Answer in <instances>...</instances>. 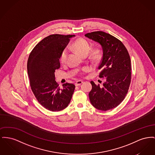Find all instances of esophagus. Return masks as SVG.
Returning a JSON list of instances; mask_svg holds the SVG:
<instances>
[{
    "label": "esophagus",
    "mask_w": 155,
    "mask_h": 155,
    "mask_svg": "<svg viewBox=\"0 0 155 155\" xmlns=\"http://www.w3.org/2000/svg\"><path fill=\"white\" fill-rule=\"evenodd\" d=\"M83 81H81V80H78V81H76L75 83V85H76V86H79V85H80L81 84H82Z\"/></svg>",
    "instance_id": "34e87169"
}]
</instances>
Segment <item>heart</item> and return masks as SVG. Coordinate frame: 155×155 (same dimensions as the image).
<instances>
[{
	"label": "heart",
	"instance_id": "b5f03b06",
	"mask_svg": "<svg viewBox=\"0 0 155 155\" xmlns=\"http://www.w3.org/2000/svg\"><path fill=\"white\" fill-rule=\"evenodd\" d=\"M73 47L82 56L87 55L90 53L91 49V46L90 43L85 39L82 38H79L77 39L73 44ZM68 54V50L67 48H64L59 56V61L61 64L65 63L67 56ZM102 54V50L100 48H95L91 51V58L94 61H98ZM88 70L87 68H85L83 69L84 72H87Z\"/></svg>",
	"mask_w": 155,
	"mask_h": 155
}]
</instances>
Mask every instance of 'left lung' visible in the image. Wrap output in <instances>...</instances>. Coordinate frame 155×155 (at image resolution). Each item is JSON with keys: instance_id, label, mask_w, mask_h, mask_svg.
<instances>
[{"instance_id": "obj_1", "label": "left lung", "mask_w": 155, "mask_h": 155, "mask_svg": "<svg viewBox=\"0 0 155 155\" xmlns=\"http://www.w3.org/2000/svg\"><path fill=\"white\" fill-rule=\"evenodd\" d=\"M100 44L103 56L98 69L99 77L104 78L102 87L91 81L89 93L91 104L97 109L106 111L114 109L123 101L131 81V63L127 49L119 40L102 31L85 35Z\"/></svg>"}]
</instances>
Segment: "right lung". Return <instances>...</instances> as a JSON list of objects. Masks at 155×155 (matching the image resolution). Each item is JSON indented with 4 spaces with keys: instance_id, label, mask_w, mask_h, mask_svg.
<instances>
[{
    "instance_id": "right-lung-1",
    "label": "right lung",
    "mask_w": 155,
    "mask_h": 155,
    "mask_svg": "<svg viewBox=\"0 0 155 155\" xmlns=\"http://www.w3.org/2000/svg\"><path fill=\"white\" fill-rule=\"evenodd\" d=\"M74 35H51L40 41L28 58V73L31 89L38 102L51 111L65 109L71 100L75 86L66 82L60 88L55 71L60 67L59 56Z\"/></svg>"
}]
</instances>
